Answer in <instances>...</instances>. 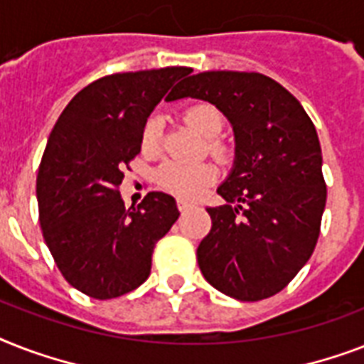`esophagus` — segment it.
Here are the masks:
<instances>
[{
    "label": "esophagus",
    "mask_w": 364,
    "mask_h": 364,
    "mask_svg": "<svg viewBox=\"0 0 364 364\" xmlns=\"http://www.w3.org/2000/svg\"><path fill=\"white\" fill-rule=\"evenodd\" d=\"M191 202H187V200H177V208H179V211H187L188 208H191Z\"/></svg>",
    "instance_id": "1"
}]
</instances>
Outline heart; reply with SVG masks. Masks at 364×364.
I'll list each match as a JSON object with an SVG mask.
<instances>
[{
  "label": "heart",
  "mask_w": 364,
  "mask_h": 364,
  "mask_svg": "<svg viewBox=\"0 0 364 364\" xmlns=\"http://www.w3.org/2000/svg\"><path fill=\"white\" fill-rule=\"evenodd\" d=\"M185 121L204 137H217L223 130V115L213 105L200 104L185 111ZM162 147V119L151 117L141 132L143 153L154 154ZM213 153H221L219 143H210ZM215 179V171L208 164H183V162H166L159 170L160 185L181 198H196L210 187Z\"/></svg>",
  "instance_id": "obj_1"
}]
</instances>
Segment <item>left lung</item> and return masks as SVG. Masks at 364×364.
<instances>
[{"label":"left lung","instance_id":"8db88e82","mask_svg":"<svg viewBox=\"0 0 364 364\" xmlns=\"http://www.w3.org/2000/svg\"><path fill=\"white\" fill-rule=\"evenodd\" d=\"M181 98L215 105L236 141L232 171L217 188L227 204L208 208L200 270L227 296L268 299L287 287L319 238L327 185L316 126L293 94L262 73L204 71L168 96Z\"/></svg>","mask_w":364,"mask_h":364}]
</instances>
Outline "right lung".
I'll use <instances>...</instances> for the list:
<instances>
[{
    "instance_id": "right-lung-1",
    "label": "right lung",
    "mask_w": 364,
    "mask_h": 364,
    "mask_svg": "<svg viewBox=\"0 0 364 364\" xmlns=\"http://www.w3.org/2000/svg\"><path fill=\"white\" fill-rule=\"evenodd\" d=\"M191 68L128 71L85 87L54 124L37 173L43 238L65 282L98 300L137 289L153 249L177 221L173 196L124 208L122 170L141 151L149 115Z\"/></svg>"
}]
</instances>
